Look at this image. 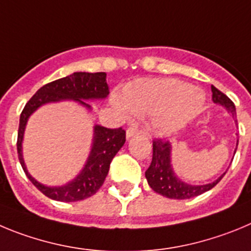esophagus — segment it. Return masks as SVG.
<instances>
[{
	"instance_id": "obj_1",
	"label": "esophagus",
	"mask_w": 251,
	"mask_h": 251,
	"mask_svg": "<svg viewBox=\"0 0 251 251\" xmlns=\"http://www.w3.org/2000/svg\"><path fill=\"white\" fill-rule=\"evenodd\" d=\"M139 134V132H137V130L135 127H128L127 130H126V139H131V137H134V136H136V135Z\"/></svg>"
}]
</instances>
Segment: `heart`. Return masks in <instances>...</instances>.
Returning <instances> with one entry per match:
<instances>
[{
    "instance_id": "obj_1",
    "label": "heart",
    "mask_w": 251,
    "mask_h": 251,
    "mask_svg": "<svg viewBox=\"0 0 251 251\" xmlns=\"http://www.w3.org/2000/svg\"><path fill=\"white\" fill-rule=\"evenodd\" d=\"M111 101L124 115L151 116L153 130L166 135L182 127L198 114L204 96L179 80L141 78L126 85L121 98L112 95Z\"/></svg>"
}]
</instances>
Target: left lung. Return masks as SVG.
<instances>
[{"label":"left lung","mask_w":251,"mask_h":251,"mask_svg":"<svg viewBox=\"0 0 251 251\" xmlns=\"http://www.w3.org/2000/svg\"><path fill=\"white\" fill-rule=\"evenodd\" d=\"M211 92H213L214 102L223 106L232 117H235V105L226 95L223 94L215 86H211ZM224 175L225 173L214 182L206 185H190L184 182L176 176L173 170V166H171L170 142L164 139L152 140V161L146 170L145 176L151 189L160 195L166 196L169 199H177V200L195 198V196L201 195V194L209 191L210 189H213L223 179Z\"/></svg>","instance_id":"left-lung-1"}]
</instances>
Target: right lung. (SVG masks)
Wrapping results in <instances>:
<instances>
[{"mask_svg": "<svg viewBox=\"0 0 251 251\" xmlns=\"http://www.w3.org/2000/svg\"><path fill=\"white\" fill-rule=\"evenodd\" d=\"M107 95L109 85L106 82L105 72H74L66 77L46 83L33 95L22 110L17 135L20 164L30 181L47 198L57 201L72 202L80 201L96 194L105 181L112 159L125 144L126 132L123 127L107 128L100 125L95 126L91 151L81 173L64 186H46L28 174L22 156V141L28 117L45 103L64 100L77 101L80 105L91 110V106L83 100H100L107 98Z\"/></svg>", "mask_w": 251, "mask_h": 251, "instance_id": "1", "label": "right lung"}]
</instances>
